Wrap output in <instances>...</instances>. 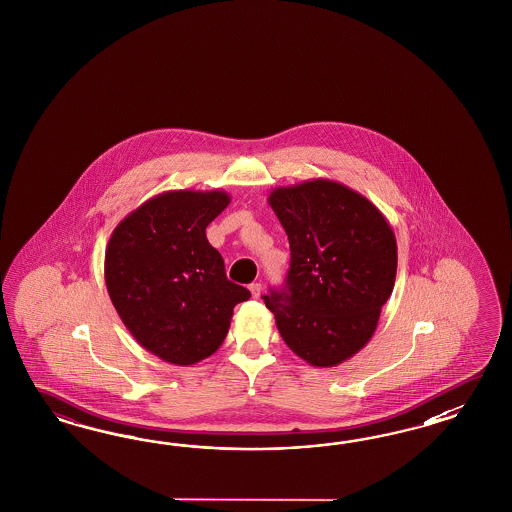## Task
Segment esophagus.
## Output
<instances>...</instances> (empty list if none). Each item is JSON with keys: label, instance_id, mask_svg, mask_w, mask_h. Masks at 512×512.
Returning <instances> with one entry per match:
<instances>
[{"label": "esophagus", "instance_id": "esophagus-1", "mask_svg": "<svg viewBox=\"0 0 512 512\" xmlns=\"http://www.w3.org/2000/svg\"><path fill=\"white\" fill-rule=\"evenodd\" d=\"M249 291H251L253 298H261V295H263V285L261 283H251Z\"/></svg>", "mask_w": 512, "mask_h": 512}]
</instances>
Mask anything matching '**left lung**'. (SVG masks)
I'll return each mask as SVG.
<instances>
[{
    "label": "left lung",
    "mask_w": 512,
    "mask_h": 512,
    "mask_svg": "<svg viewBox=\"0 0 512 512\" xmlns=\"http://www.w3.org/2000/svg\"><path fill=\"white\" fill-rule=\"evenodd\" d=\"M268 204L283 225L291 266L287 293L264 295L296 357L332 368L372 340L394 289L396 236L383 212L330 178L276 187Z\"/></svg>",
    "instance_id": "1"
}]
</instances>
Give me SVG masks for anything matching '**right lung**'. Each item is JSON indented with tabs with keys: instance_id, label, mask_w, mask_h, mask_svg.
<instances>
[{
	"instance_id": "right-lung-1",
	"label": "right lung",
	"mask_w": 512,
	"mask_h": 512,
	"mask_svg": "<svg viewBox=\"0 0 512 512\" xmlns=\"http://www.w3.org/2000/svg\"><path fill=\"white\" fill-rule=\"evenodd\" d=\"M231 202L223 189H172L142 202L110 234L105 283L140 347L191 366L225 340L234 306L251 293L225 276L206 227Z\"/></svg>"
}]
</instances>
